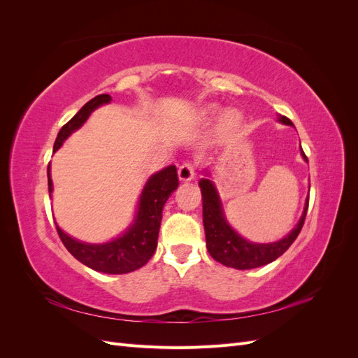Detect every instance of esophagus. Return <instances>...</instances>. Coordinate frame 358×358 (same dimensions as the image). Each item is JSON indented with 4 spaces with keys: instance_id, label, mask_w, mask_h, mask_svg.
Listing matches in <instances>:
<instances>
[{
    "instance_id": "esophagus-1",
    "label": "esophagus",
    "mask_w": 358,
    "mask_h": 358,
    "mask_svg": "<svg viewBox=\"0 0 358 358\" xmlns=\"http://www.w3.org/2000/svg\"><path fill=\"white\" fill-rule=\"evenodd\" d=\"M178 176H179V180H182V182H189L194 179V176H196V171H194V166L191 164V162H183V164L178 170Z\"/></svg>"
}]
</instances>
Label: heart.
I'll list each match as a JSON object with an SVG mask.
<instances>
[{
  "label": "heart",
  "mask_w": 358,
  "mask_h": 358,
  "mask_svg": "<svg viewBox=\"0 0 358 358\" xmlns=\"http://www.w3.org/2000/svg\"><path fill=\"white\" fill-rule=\"evenodd\" d=\"M220 112V107L218 106H208L203 112V116L208 119V117H213L216 113ZM242 121V116L237 110H227L222 115V128L224 129H231L236 125H239V122Z\"/></svg>",
  "instance_id": "1"
}]
</instances>
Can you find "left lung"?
<instances>
[{
	"instance_id": "8db88e82",
	"label": "left lung",
	"mask_w": 358,
	"mask_h": 358,
	"mask_svg": "<svg viewBox=\"0 0 358 358\" xmlns=\"http://www.w3.org/2000/svg\"><path fill=\"white\" fill-rule=\"evenodd\" d=\"M278 122L294 127V124L285 116H278ZM300 154L303 159L308 161L301 146ZM204 176L206 178L200 179L199 187L201 189L203 199V224L206 233V246H208L209 254L212 255L213 259H216V262L237 270L262 267L275 262V259L282 255L291 246V243L296 241V237L299 236L303 222H305L306 218L309 196L306 197L305 208H303V213L299 222L285 237L270 243H254L242 237L229 224V221H227L222 209V203L220 199V192L216 189L213 180L209 179L210 171L206 170Z\"/></svg>"
}]
</instances>
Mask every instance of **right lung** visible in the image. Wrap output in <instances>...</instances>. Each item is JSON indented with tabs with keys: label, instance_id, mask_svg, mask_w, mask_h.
<instances>
[{
	"label": "right lung",
	"instance_id": "1",
	"mask_svg": "<svg viewBox=\"0 0 358 358\" xmlns=\"http://www.w3.org/2000/svg\"><path fill=\"white\" fill-rule=\"evenodd\" d=\"M112 96L109 94L96 95L95 99L86 103L70 121L64 125L53 145V152L62 146V143L88 121L91 113L103 104H109ZM48 185L49 196L52 197L53 182L50 178V164L48 166ZM179 187L178 170L175 166H167L150 176L142 194L138 197L137 210L133 222L128 229L104 243H86L69 236L57 225V231L61 241L69 249V252L85 266L95 272L109 275H124L134 272L143 267L155 254L158 243V231L162 218V208L171 196V192Z\"/></svg>",
	"mask_w": 358,
	"mask_h": 358
}]
</instances>
